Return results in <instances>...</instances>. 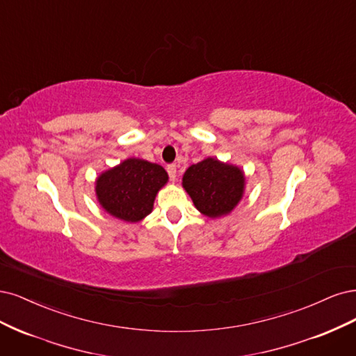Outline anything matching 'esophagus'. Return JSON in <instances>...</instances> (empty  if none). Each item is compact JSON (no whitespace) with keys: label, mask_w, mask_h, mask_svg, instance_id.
<instances>
[{"label":"esophagus","mask_w":356,"mask_h":356,"mask_svg":"<svg viewBox=\"0 0 356 356\" xmlns=\"http://www.w3.org/2000/svg\"><path fill=\"white\" fill-rule=\"evenodd\" d=\"M167 171H168V176H170L171 181H175L177 177V167L175 164H171L167 167Z\"/></svg>","instance_id":"1"}]
</instances>
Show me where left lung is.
I'll return each mask as SVG.
<instances>
[{
  "mask_svg": "<svg viewBox=\"0 0 356 356\" xmlns=\"http://www.w3.org/2000/svg\"><path fill=\"white\" fill-rule=\"evenodd\" d=\"M181 186L195 209L210 219H217L227 216L243 200L245 175L238 165L209 156L185 171Z\"/></svg>",
  "mask_w": 356,
  "mask_h": 356,
  "instance_id": "8db88e82",
  "label": "left lung"
}]
</instances>
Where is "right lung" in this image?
I'll list each match as a JSON object with an SVG mask.
<instances>
[{"label":"right lung","instance_id":"add662e5","mask_svg":"<svg viewBox=\"0 0 356 356\" xmlns=\"http://www.w3.org/2000/svg\"><path fill=\"white\" fill-rule=\"evenodd\" d=\"M168 181L167 171L140 158H127L99 175L95 183L100 207L115 219L137 223L152 213L159 189Z\"/></svg>","mask_w":356,"mask_h":356}]
</instances>
